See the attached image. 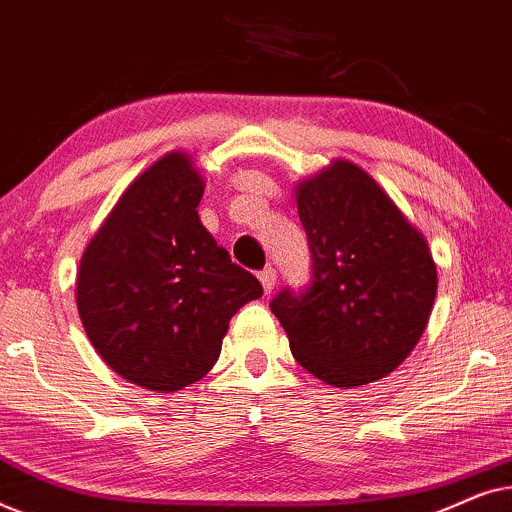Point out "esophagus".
I'll use <instances>...</instances> for the list:
<instances>
[{
  "mask_svg": "<svg viewBox=\"0 0 512 512\" xmlns=\"http://www.w3.org/2000/svg\"><path fill=\"white\" fill-rule=\"evenodd\" d=\"M258 279H261L263 291L270 293L272 289H275V284H277V272L272 270V268H265V270L261 272V275H258Z\"/></svg>",
  "mask_w": 512,
  "mask_h": 512,
  "instance_id": "obj_1",
  "label": "esophagus"
}]
</instances>
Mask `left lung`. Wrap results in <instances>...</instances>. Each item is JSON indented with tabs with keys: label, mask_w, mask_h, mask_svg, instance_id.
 Masks as SVG:
<instances>
[{
	"label": "left lung",
	"mask_w": 512,
	"mask_h": 512,
	"mask_svg": "<svg viewBox=\"0 0 512 512\" xmlns=\"http://www.w3.org/2000/svg\"><path fill=\"white\" fill-rule=\"evenodd\" d=\"M312 284L270 303L291 354L331 387H361L401 366L429 324L438 272L429 242L389 193L335 158L296 184Z\"/></svg>",
	"instance_id": "8db88e82"
}]
</instances>
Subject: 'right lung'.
I'll use <instances>...</instances> for the list:
<instances>
[{"label": "right lung", "instance_id": "add662e5", "mask_svg": "<svg viewBox=\"0 0 512 512\" xmlns=\"http://www.w3.org/2000/svg\"><path fill=\"white\" fill-rule=\"evenodd\" d=\"M202 193L191 153H165L125 188L76 272L90 345L123 380L158 394L202 380L230 317L263 296L202 226Z\"/></svg>", "mask_w": 512, "mask_h": 512}]
</instances>
